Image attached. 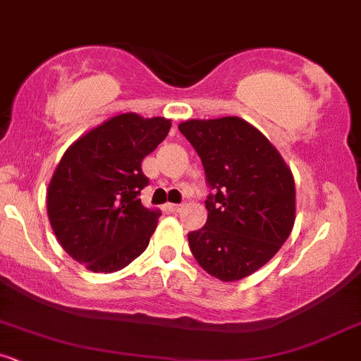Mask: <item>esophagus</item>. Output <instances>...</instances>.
<instances>
[{
    "label": "esophagus",
    "mask_w": 361,
    "mask_h": 361,
    "mask_svg": "<svg viewBox=\"0 0 361 361\" xmlns=\"http://www.w3.org/2000/svg\"><path fill=\"white\" fill-rule=\"evenodd\" d=\"M165 208L169 212H172V213H177V212H180L182 210V204H173V203H169V204H165Z\"/></svg>",
    "instance_id": "esophagus-1"
}]
</instances>
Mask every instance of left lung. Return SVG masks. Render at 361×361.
I'll return each instance as SVG.
<instances>
[{"label": "left lung", "mask_w": 361, "mask_h": 361, "mask_svg": "<svg viewBox=\"0 0 361 361\" xmlns=\"http://www.w3.org/2000/svg\"><path fill=\"white\" fill-rule=\"evenodd\" d=\"M215 195L204 227L188 234L201 269L222 282L247 277L275 257L296 219L294 177L277 148L239 117L179 123Z\"/></svg>", "instance_id": "1"}]
</instances>
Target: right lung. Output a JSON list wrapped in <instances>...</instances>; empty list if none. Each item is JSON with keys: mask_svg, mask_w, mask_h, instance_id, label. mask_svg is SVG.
Masks as SVG:
<instances>
[{"mask_svg": "<svg viewBox=\"0 0 361 361\" xmlns=\"http://www.w3.org/2000/svg\"><path fill=\"white\" fill-rule=\"evenodd\" d=\"M172 120L120 114L73 141L48 185L49 224L75 262L111 274L148 247L160 210L142 207L145 157L169 134Z\"/></svg>", "mask_w": 361, "mask_h": 361, "instance_id": "add662e5", "label": "right lung"}]
</instances>
